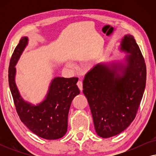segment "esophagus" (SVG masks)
I'll list each match as a JSON object with an SVG mask.
<instances>
[{"label": "esophagus", "instance_id": "34e87169", "mask_svg": "<svg viewBox=\"0 0 156 156\" xmlns=\"http://www.w3.org/2000/svg\"><path fill=\"white\" fill-rule=\"evenodd\" d=\"M77 86L79 87V89H80V90L82 91L83 89V84H82V81H80V80L78 81V82H77Z\"/></svg>", "mask_w": 156, "mask_h": 156}]
</instances>
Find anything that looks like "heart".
<instances>
[{
	"label": "heart",
	"mask_w": 156,
	"mask_h": 156,
	"mask_svg": "<svg viewBox=\"0 0 156 156\" xmlns=\"http://www.w3.org/2000/svg\"><path fill=\"white\" fill-rule=\"evenodd\" d=\"M68 65H69V66H72V64H71V63H69V64H68Z\"/></svg>",
	"instance_id": "b5f03b06"
}]
</instances>
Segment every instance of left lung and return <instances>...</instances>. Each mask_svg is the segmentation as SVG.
<instances>
[{
    "mask_svg": "<svg viewBox=\"0 0 156 156\" xmlns=\"http://www.w3.org/2000/svg\"><path fill=\"white\" fill-rule=\"evenodd\" d=\"M119 50L127 54L123 60L97 64L83 80L95 131L104 138L118 135L131 124L146 87V63L133 36L125 35Z\"/></svg>",
    "mask_w": 156,
    "mask_h": 156,
    "instance_id": "8db88e82",
    "label": "left lung"
}]
</instances>
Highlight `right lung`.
<instances>
[{
  "mask_svg": "<svg viewBox=\"0 0 156 156\" xmlns=\"http://www.w3.org/2000/svg\"><path fill=\"white\" fill-rule=\"evenodd\" d=\"M28 40L27 37L21 38L10 62L8 82L15 106L21 121L33 133L44 139H58L67 133L71 103L80 93L76 84L78 78L57 76L51 81L43 101L36 105L25 101L16 83V65Z\"/></svg>",
  "mask_w": 156,
  "mask_h": 156,
  "instance_id": "right-lung-1",
  "label": "right lung"
}]
</instances>
